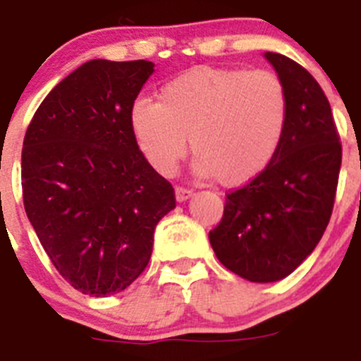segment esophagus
<instances>
[{
  "instance_id": "1",
  "label": "esophagus",
  "mask_w": 361,
  "mask_h": 361,
  "mask_svg": "<svg viewBox=\"0 0 361 361\" xmlns=\"http://www.w3.org/2000/svg\"><path fill=\"white\" fill-rule=\"evenodd\" d=\"M174 194H176V201H187L188 197H192V190L190 188H185V187H176V190H174Z\"/></svg>"
}]
</instances>
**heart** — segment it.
Segmentation results:
<instances>
[{
	"mask_svg": "<svg viewBox=\"0 0 361 361\" xmlns=\"http://www.w3.org/2000/svg\"><path fill=\"white\" fill-rule=\"evenodd\" d=\"M286 115L284 86L271 71L201 66L165 82L158 104L136 100L129 126L157 173L169 176L176 171L188 138L197 176L239 187L271 164Z\"/></svg>",
	"mask_w": 361,
	"mask_h": 361,
	"instance_id": "obj_1",
	"label": "heart"
}]
</instances>
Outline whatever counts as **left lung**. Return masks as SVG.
Returning a JSON list of instances; mask_svg holds the SVG:
<instances>
[{"label":"left lung","mask_w":361,"mask_h":361,"mask_svg":"<svg viewBox=\"0 0 361 361\" xmlns=\"http://www.w3.org/2000/svg\"><path fill=\"white\" fill-rule=\"evenodd\" d=\"M288 100L279 151L264 173L226 194L209 239L221 264L250 282H277L306 261L329 223L342 145L322 87L290 57L266 51Z\"/></svg>","instance_id":"obj_1"}]
</instances>
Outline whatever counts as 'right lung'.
I'll list each match as a JSON object with an SVG mask.
<instances>
[{
	"label": "right lung",
	"instance_id": "obj_1",
	"mask_svg": "<svg viewBox=\"0 0 361 361\" xmlns=\"http://www.w3.org/2000/svg\"><path fill=\"white\" fill-rule=\"evenodd\" d=\"M152 71L151 61H87L48 93L25 135V210L57 271L84 295L126 290L176 207L129 126Z\"/></svg>",
	"mask_w": 361,
	"mask_h": 361
}]
</instances>
